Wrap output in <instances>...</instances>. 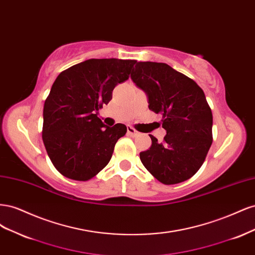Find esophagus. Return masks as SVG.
I'll list each match as a JSON object with an SVG mask.
<instances>
[{"instance_id": "1", "label": "esophagus", "mask_w": 255, "mask_h": 255, "mask_svg": "<svg viewBox=\"0 0 255 255\" xmlns=\"http://www.w3.org/2000/svg\"><path fill=\"white\" fill-rule=\"evenodd\" d=\"M128 134L130 135V136H134V137H135V136L139 135V132H137V130H136L134 128L128 126Z\"/></svg>"}]
</instances>
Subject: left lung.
Listing matches in <instances>:
<instances>
[{
  "label": "left lung",
  "mask_w": 255,
  "mask_h": 255,
  "mask_svg": "<svg viewBox=\"0 0 255 255\" xmlns=\"http://www.w3.org/2000/svg\"><path fill=\"white\" fill-rule=\"evenodd\" d=\"M130 79L148 98L149 110L163 116V142L140 152L141 163L166 185L188 180L202 166L213 136V115L203 90L188 76L164 63L138 61Z\"/></svg>",
  "instance_id": "obj_1"
}]
</instances>
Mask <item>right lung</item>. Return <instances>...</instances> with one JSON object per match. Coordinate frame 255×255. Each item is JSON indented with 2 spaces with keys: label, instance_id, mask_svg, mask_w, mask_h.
<instances>
[{
  "label": "right lung",
  "instance_id": "obj_1",
  "mask_svg": "<svg viewBox=\"0 0 255 255\" xmlns=\"http://www.w3.org/2000/svg\"><path fill=\"white\" fill-rule=\"evenodd\" d=\"M136 60L91 58L61 72L43 106L42 140L57 170L69 179L88 181L110 163L116 142L127 133L110 128L98 111L113 90L128 79Z\"/></svg>",
  "mask_w": 255,
  "mask_h": 255
}]
</instances>
